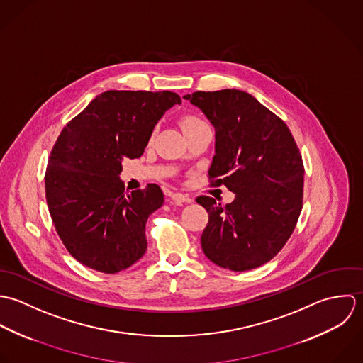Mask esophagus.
<instances>
[{
  "mask_svg": "<svg viewBox=\"0 0 363 363\" xmlns=\"http://www.w3.org/2000/svg\"><path fill=\"white\" fill-rule=\"evenodd\" d=\"M171 199H172L175 203H191V202H192V199H191L188 195H184V194H179V192L171 194Z\"/></svg>",
  "mask_w": 363,
  "mask_h": 363,
  "instance_id": "1",
  "label": "esophagus"
}]
</instances>
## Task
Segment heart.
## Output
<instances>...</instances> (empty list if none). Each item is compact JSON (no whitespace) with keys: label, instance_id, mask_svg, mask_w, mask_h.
Masks as SVG:
<instances>
[{"label":"heart","instance_id":"heart-1","mask_svg":"<svg viewBox=\"0 0 363 363\" xmlns=\"http://www.w3.org/2000/svg\"><path fill=\"white\" fill-rule=\"evenodd\" d=\"M203 125H206V122L203 121V119H201L199 116H196V115H185L182 119H181V129H182V132L185 133V132H189V130H192V129H196V128H201V126H203Z\"/></svg>","mask_w":363,"mask_h":363}]
</instances>
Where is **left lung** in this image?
<instances>
[{
  "label": "left lung",
  "mask_w": 363,
  "mask_h": 363,
  "mask_svg": "<svg viewBox=\"0 0 363 363\" xmlns=\"http://www.w3.org/2000/svg\"><path fill=\"white\" fill-rule=\"evenodd\" d=\"M184 98L215 128L212 185L235 194L227 205L196 199L209 213L202 250L225 269L258 268L284 248L300 216L304 167L298 148L286 123L248 92L196 91Z\"/></svg>",
  "instance_id": "obj_1"
}]
</instances>
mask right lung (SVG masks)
I'll list each match as a JSON object with an SVG mask.
<instances>
[{
	"label": "right lung",
	"instance_id": "1",
	"mask_svg": "<svg viewBox=\"0 0 363 363\" xmlns=\"http://www.w3.org/2000/svg\"><path fill=\"white\" fill-rule=\"evenodd\" d=\"M181 104L169 91H106L62 130L45 175L49 212L82 265L116 274L147 250L145 223L164 203L155 184L128 194L122 161L139 158L162 115Z\"/></svg>",
	"mask_w": 363,
	"mask_h": 363
}]
</instances>
